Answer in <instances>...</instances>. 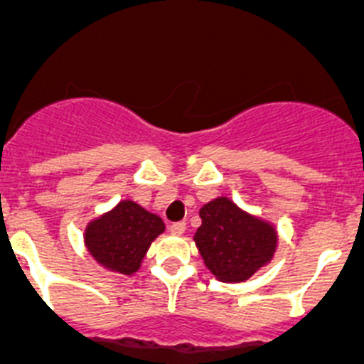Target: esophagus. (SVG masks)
Segmentation results:
<instances>
[{
	"instance_id": "obj_1",
	"label": "esophagus",
	"mask_w": 364,
	"mask_h": 364,
	"mask_svg": "<svg viewBox=\"0 0 364 364\" xmlns=\"http://www.w3.org/2000/svg\"><path fill=\"white\" fill-rule=\"evenodd\" d=\"M186 230V223L185 221H178V223H172V225H170V232H172V234H183V232Z\"/></svg>"
}]
</instances>
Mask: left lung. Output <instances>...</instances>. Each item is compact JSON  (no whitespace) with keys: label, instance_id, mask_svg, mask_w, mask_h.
<instances>
[{"label":"left lung","instance_id":"8db88e82","mask_svg":"<svg viewBox=\"0 0 364 364\" xmlns=\"http://www.w3.org/2000/svg\"><path fill=\"white\" fill-rule=\"evenodd\" d=\"M201 227L194 235L208 270L227 283L245 281L272 259L277 234L267 221L254 218L227 198L206 203L199 210Z\"/></svg>","mask_w":364,"mask_h":364}]
</instances>
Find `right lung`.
<instances>
[{
  "label": "right lung",
  "instance_id": "add662e5",
  "mask_svg": "<svg viewBox=\"0 0 364 364\" xmlns=\"http://www.w3.org/2000/svg\"><path fill=\"white\" fill-rule=\"evenodd\" d=\"M163 230L165 223L159 215L134 201H121L88 225L85 243L97 263L129 276L139 268L150 243Z\"/></svg>",
  "mask_w": 364,
  "mask_h": 364
}]
</instances>
